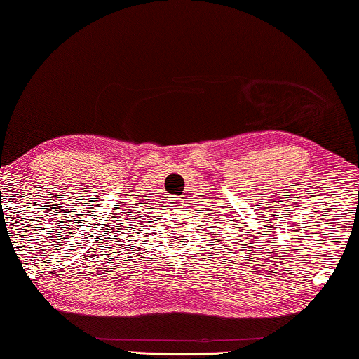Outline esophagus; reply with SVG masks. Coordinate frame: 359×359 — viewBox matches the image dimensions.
<instances>
[{"label": "esophagus", "mask_w": 359, "mask_h": 359, "mask_svg": "<svg viewBox=\"0 0 359 359\" xmlns=\"http://www.w3.org/2000/svg\"><path fill=\"white\" fill-rule=\"evenodd\" d=\"M171 205H173L175 209H180V208H183V198H176V196H173V198H171Z\"/></svg>", "instance_id": "esophagus-1"}]
</instances>
